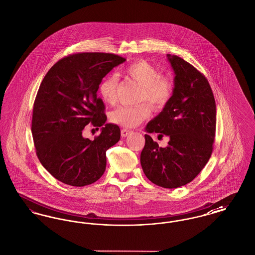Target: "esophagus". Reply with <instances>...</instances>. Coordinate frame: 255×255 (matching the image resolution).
I'll list each match as a JSON object with an SVG mask.
<instances>
[{"mask_svg": "<svg viewBox=\"0 0 255 255\" xmlns=\"http://www.w3.org/2000/svg\"><path fill=\"white\" fill-rule=\"evenodd\" d=\"M133 133V131L129 130V129H122V135L123 137H125V136H127V135H129L130 133Z\"/></svg>", "mask_w": 255, "mask_h": 255, "instance_id": "esophagus-1", "label": "esophagus"}]
</instances>
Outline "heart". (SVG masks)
<instances>
[{"instance_id": "b5f03b06", "label": "heart", "mask_w": 255, "mask_h": 255, "mask_svg": "<svg viewBox=\"0 0 255 255\" xmlns=\"http://www.w3.org/2000/svg\"><path fill=\"white\" fill-rule=\"evenodd\" d=\"M124 74L133 79L141 87L138 100L147 101L153 108H163L173 94V84L168 77L161 75L158 69L147 61L133 62L124 69ZM119 80L115 75L103 79L99 87L102 99L110 105L117 102V90ZM150 116L148 104L136 106H120L111 114V121L123 127L133 128L144 122Z\"/></svg>"}]
</instances>
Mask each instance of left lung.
<instances>
[{"mask_svg": "<svg viewBox=\"0 0 255 255\" xmlns=\"http://www.w3.org/2000/svg\"><path fill=\"white\" fill-rule=\"evenodd\" d=\"M167 57L176 75L173 95L145 130L168 135V145L159 147L145 134L140 163L153 183L177 188L193 181L212 154L216 104L203 73L179 56L167 54Z\"/></svg>", "mask_w": 255, "mask_h": 255, "instance_id": "8db88e82", "label": "left lung"}]
</instances>
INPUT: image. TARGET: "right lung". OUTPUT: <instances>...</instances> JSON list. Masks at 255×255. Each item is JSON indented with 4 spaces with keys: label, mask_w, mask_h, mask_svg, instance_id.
I'll return each instance as SVG.
<instances>
[{
    "label": "right lung",
    "mask_w": 255,
    "mask_h": 255,
    "mask_svg": "<svg viewBox=\"0 0 255 255\" xmlns=\"http://www.w3.org/2000/svg\"><path fill=\"white\" fill-rule=\"evenodd\" d=\"M126 60L105 52L73 53L55 63L39 87L31 133L42 165L58 181L85 186L106 169V151L121 138L107 117L97 90L103 77ZM104 127L94 141L85 139L86 125Z\"/></svg>",
    "instance_id": "obj_1"
}]
</instances>
